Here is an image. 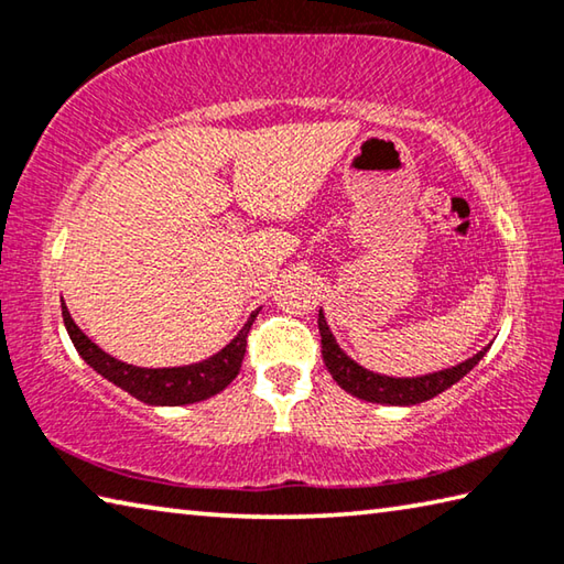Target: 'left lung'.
I'll return each instance as SVG.
<instances>
[{"label": "left lung", "mask_w": 564, "mask_h": 564, "mask_svg": "<svg viewBox=\"0 0 564 564\" xmlns=\"http://www.w3.org/2000/svg\"><path fill=\"white\" fill-rule=\"evenodd\" d=\"M318 330L323 338L321 340L323 360H326V368L333 376V380H336L346 393L356 395L360 400H368V403H380V405H417L435 395H441L443 390L455 386L457 380H463L467 373H470L490 348V346L482 348L480 352H475L473 358L457 362L453 368L435 370V373L413 376V378H393V376L373 373V370L362 368L360 362L352 360L336 343V336H333L328 328V321L323 316V308L318 311Z\"/></svg>", "instance_id": "8db88e82"}]
</instances>
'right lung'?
Wrapping results in <instances>:
<instances>
[{
	"label": "right lung",
	"instance_id": "add662e5",
	"mask_svg": "<svg viewBox=\"0 0 564 564\" xmlns=\"http://www.w3.org/2000/svg\"><path fill=\"white\" fill-rule=\"evenodd\" d=\"M256 313H251V318L236 333V338L218 352H214L212 358L176 368H139L104 352L87 333L76 326L69 308L62 303L66 333H69L74 348L79 350L84 362L97 370L99 376L107 378L109 383L127 390L129 395L147 405H191L221 393L238 376V370H241L246 356V336L251 330V323L256 321Z\"/></svg>",
	"mask_w": 564,
	"mask_h": 564
}]
</instances>
